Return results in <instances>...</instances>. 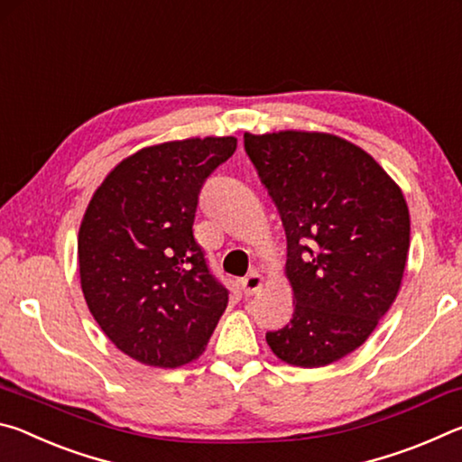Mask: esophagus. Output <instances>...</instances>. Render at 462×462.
I'll return each instance as SVG.
<instances>
[{"label": "esophagus", "instance_id": "34e87169", "mask_svg": "<svg viewBox=\"0 0 462 462\" xmlns=\"http://www.w3.org/2000/svg\"><path fill=\"white\" fill-rule=\"evenodd\" d=\"M240 285H242V291H245V295H253L261 289L263 277L259 275V273H250V275H246L240 281Z\"/></svg>", "mask_w": 462, "mask_h": 462}]
</instances>
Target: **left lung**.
Here are the masks:
<instances>
[{
	"label": "left lung",
	"instance_id": "1",
	"mask_svg": "<svg viewBox=\"0 0 462 462\" xmlns=\"http://www.w3.org/2000/svg\"><path fill=\"white\" fill-rule=\"evenodd\" d=\"M287 234L289 324L267 332L281 361L324 366L369 338L400 291L410 248L403 193L371 154L332 134H245Z\"/></svg>",
	"mask_w": 462,
	"mask_h": 462
}]
</instances>
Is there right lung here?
<instances>
[{"instance_id": "add662e5", "label": "right lung", "mask_w": 462, "mask_h": 462, "mask_svg": "<svg viewBox=\"0 0 462 462\" xmlns=\"http://www.w3.org/2000/svg\"><path fill=\"white\" fill-rule=\"evenodd\" d=\"M236 138L143 148L93 195L79 230V273L101 330L136 361L175 369L201 355L228 303L193 236L203 183Z\"/></svg>"}]
</instances>
